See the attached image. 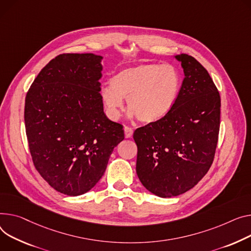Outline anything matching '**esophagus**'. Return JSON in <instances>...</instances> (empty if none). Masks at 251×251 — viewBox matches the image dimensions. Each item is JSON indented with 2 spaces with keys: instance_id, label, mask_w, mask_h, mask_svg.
Masks as SVG:
<instances>
[{
  "instance_id": "esophagus-1",
  "label": "esophagus",
  "mask_w": 251,
  "mask_h": 251,
  "mask_svg": "<svg viewBox=\"0 0 251 251\" xmlns=\"http://www.w3.org/2000/svg\"><path fill=\"white\" fill-rule=\"evenodd\" d=\"M124 132H125V137L126 138H131L133 135V129L131 127L125 126L124 127Z\"/></svg>"
}]
</instances>
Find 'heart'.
<instances>
[{"label": "heart", "instance_id": "heart-1", "mask_svg": "<svg viewBox=\"0 0 251 251\" xmlns=\"http://www.w3.org/2000/svg\"><path fill=\"white\" fill-rule=\"evenodd\" d=\"M182 78L172 64L142 63L116 74L111 86L101 90V99L111 119H118L123 99L131 115L143 124H152L168 116L176 104Z\"/></svg>", "mask_w": 251, "mask_h": 251}]
</instances>
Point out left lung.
Returning a JSON list of instances; mask_svg holds the SVG:
<instances>
[{"instance_id": "left-lung-1", "label": "left lung", "mask_w": 251, "mask_h": 251, "mask_svg": "<svg viewBox=\"0 0 251 251\" xmlns=\"http://www.w3.org/2000/svg\"><path fill=\"white\" fill-rule=\"evenodd\" d=\"M176 106L156 123L135 130L136 173L152 194L176 197L194 188L210 170L220 129V94L204 66L189 54Z\"/></svg>"}]
</instances>
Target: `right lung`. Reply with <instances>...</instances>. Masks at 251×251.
I'll return each mask as SVG.
<instances>
[{"instance_id": "obj_1", "label": "right lung", "mask_w": 251, "mask_h": 251, "mask_svg": "<svg viewBox=\"0 0 251 251\" xmlns=\"http://www.w3.org/2000/svg\"><path fill=\"white\" fill-rule=\"evenodd\" d=\"M102 58L59 54L26 95L24 119L33 163L50 187L68 196L94 188L113 149L124 139L123 126L104 113Z\"/></svg>"}]
</instances>
